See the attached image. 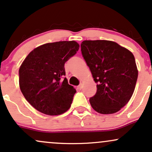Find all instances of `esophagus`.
<instances>
[{"mask_svg":"<svg viewBox=\"0 0 152 152\" xmlns=\"http://www.w3.org/2000/svg\"><path fill=\"white\" fill-rule=\"evenodd\" d=\"M77 88H78V89L81 90L82 88H83V85L80 84V85H78V86H77Z\"/></svg>","mask_w":152,"mask_h":152,"instance_id":"1","label":"esophagus"}]
</instances>
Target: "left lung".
<instances>
[{
    "label": "left lung",
    "mask_w": 152,
    "mask_h": 152,
    "mask_svg": "<svg viewBox=\"0 0 152 152\" xmlns=\"http://www.w3.org/2000/svg\"><path fill=\"white\" fill-rule=\"evenodd\" d=\"M81 52L97 83L96 93L90 98L92 108L101 114L116 113L135 89L138 69L134 54L107 40L83 41Z\"/></svg>",
    "instance_id": "1"
}]
</instances>
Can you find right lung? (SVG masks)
Instances as JSON below:
<instances>
[{
    "label": "right lung",
    "instance_id": "1",
    "mask_svg": "<svg viewBox=\"0 0 152 152\" xmlns=\"http://www.w3.org/2000/svg\"><path fill=\"white\" fill-rule=\"evenodd\" d=\"M79 47L75 41L43 44L31 51L21 64L20 89L26 100L41 113L60 115L70 108L76 90L64 77V64Z\"/></svg>",
    "mask_w": 152,
    "mask_h": 152
}]
</instances>
